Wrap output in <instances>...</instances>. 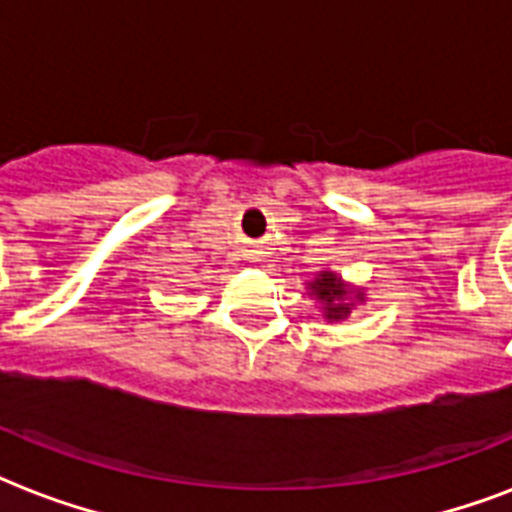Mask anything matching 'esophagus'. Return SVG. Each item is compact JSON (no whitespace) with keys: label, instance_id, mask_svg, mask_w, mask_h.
Segmentation results:
<instances>
[{"label":"esophagus","instance_id":"obj_1","mask_svg":"<svg viewBox=\"0 0 512 512\" xmlns=\"http://www.w3.org/2000/svg\"><path fill=\"white\" fill-rule=\"evenodd\" d=\"M249 260H260V252H257V249H249Z\"/></svg>","mask_w":512,"mask_h":512}]
</instances>
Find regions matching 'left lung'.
Listing matches in <instances>:
<instances>
[{
  "label": "left lung",
  "mask_w": 512,
  "mask_h": 512,
  "mask_svg": "<svg viewBox=\"0 0 512 512\" xmlns=\"http://www.w3.org/2000/svg\"><path fill=\"white\" fill-rule=\"evenodd\" d=\"M311 289L313 295L319 297L321 303L327 305L324 308V313H327V319H342V316H348V305H340L335 303V300H342V297L348 295V289L342 287L340 279H337L335 273H321L319 279L311 281Z\"/></svg>",
  "instance_id": "obj_1"
}]
</instances>
